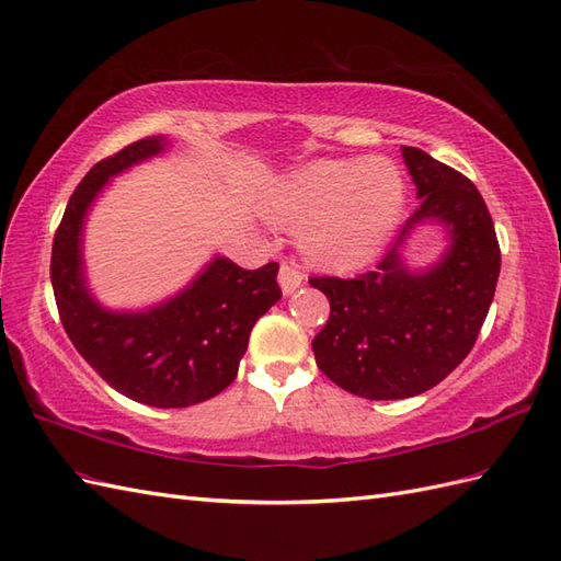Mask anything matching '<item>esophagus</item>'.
<instances>
[{"mask_svg": "<svg viewBox=\"0 0 561 561\" xmlns=\"http://www.w3.org/2000/svg\"><path fill=\"white\" fill-rule=\"evenodd\" d=\"M305 280V273L299 271L297 266L293 264H283L280 271H278V283H280V290L283 295H293L299 285H302Z\"/></svg>", "mask_w": 561, "mask_h": 561, "instance_id": "obj_1", "label": "esophagus"}]
</instances>
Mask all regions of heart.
Wrapping results in <instances>:
<instances>
[{
	"label": "heart",
	"mask_w": 561,
	"mask_h": 561,
	"mask_svg": "<svg viewBox=\"0 0 561 561\" xmlns=\"http://www.w3.org/2000/svg\"><path fill=\"white\" fill-rule=\"evenodd\" d=\"M404 199V178L388 159H321L283 178L264 211L276 226L302 230L313 264L359 268L383 252Z\"/></svg>",
	"instance_id": "obj_1"
}]
</instances>
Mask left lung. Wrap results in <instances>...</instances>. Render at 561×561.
I'll return each mask as SVG.
<instances>
[{
  "label": "left lung",
  "mask_w": 561,
  "mask_h": 561,
  "mask_svg": "<svg viewBox=\"0 0 561 561\" xmlns=\"http://www.w3.org/2000/svg\"><path fill=\"white\" fill-rule=\"evenodd\" d=\"M419 209L374 271L357 278H309L331 302L311 340L321 371L366 400H404L438 386L467 359L500 276L493 218L476 185L416 147H402ZM423 222L446 230L438 263L412 270L401 256Z\"/></svg>",
  "instance_id": "8db88e82"
}]
</instances>
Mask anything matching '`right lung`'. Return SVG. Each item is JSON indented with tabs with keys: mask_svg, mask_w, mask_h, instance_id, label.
Instances as JSON below:
<instances>
[{
	"mask_svg": "<svg viewBox=\"0 0 561 561\" xmlns=\"http://www.w3.org/2000/svg\"><path fill=\"white\" fill-rule=\"evenodd\" d=\"M163 135L102 159L80 181L54 236L51 288L73 347L108 386L149 407L199 404L233 383L259 317L278 302V264L244 271L214 256L185 288L163 302L116 311L102 307L85 278L88 211L112 178L161 154Z\"/></svg>",
	"mask_w": 561,
	"mask_h": 561,
	"instance_id": "obj_1",
	"label": "right lung"
}]
</instances>
